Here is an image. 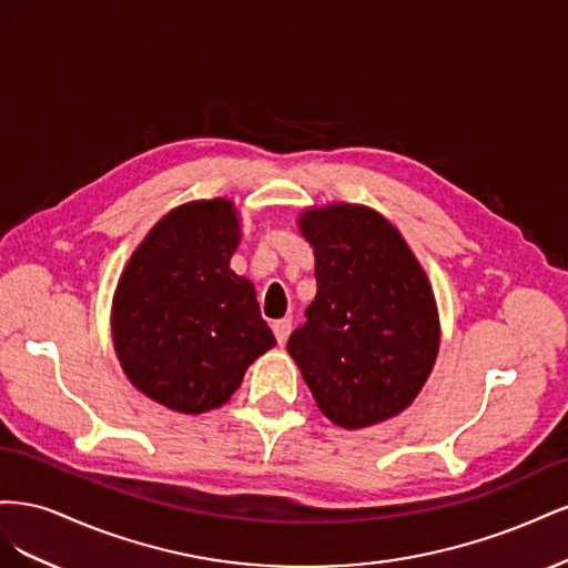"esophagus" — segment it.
I'll return each mask as SVG.
<instances>
[{"instance_id": "esophagus-1", "label": "esophagus", "mask_w": 568, "mask_h": 568, "mask_svg": "<svg viewBox=\"0 0 568 568\" xmlns=\"http://www.w3.org/2000/svg\"><path fill=\"white\" fill-rule=\"evenodd\" d=\"M291 329H294V326H291V320H286V317H284V320H277V322H272V332H274V336H277L280 346H284L288 334H291Z\"/></svg>"}]
</instances>
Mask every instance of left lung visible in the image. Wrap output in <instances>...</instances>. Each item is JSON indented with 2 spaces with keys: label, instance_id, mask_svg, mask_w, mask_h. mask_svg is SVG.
Instances as JSON below:
<instances>
[{
  "label": "left lung",
  "instance_id": "8db88e82",
  "mask_svg": "<svg viewBox=\"0 0 568 568\" xmlns=\"http://www.w3.org/2000/svg\"><path fill=\"white\" fill-rule=\"evenodd\" d=\"M315 253L317 296L288 336L324 417L365 428L400 415L434 369L440 324L432 284L403 234L367 205L298 217Z\"/></svg>",
  "mask_w": 568,
  "mask_h": 568
}]
</instances>
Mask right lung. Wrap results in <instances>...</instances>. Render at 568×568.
Here are the masks:
<instances>
[{
  "instance_id": "right-lung-1",
  "label": "right lung",
  "mask_w": 568,
  "mask_h": 568,
  "mask_svg": "<svg viewBox=\"0 0 568 568\" xmlns=\"http://www.w3.org/2000/svg\"><path fill=\"white\" fill-rule=\"evenodd\" d=\"M239 230L227 199L178 205L120 274L111 313L120 367L173 412L225 405L253 359L277 343L253 284L230 270Z\"/></svg>"
}]
</instances>
